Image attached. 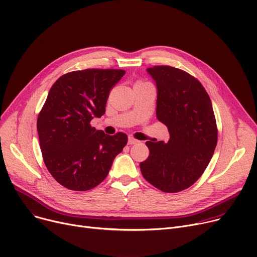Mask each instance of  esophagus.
<instances>
[{"instance_id":"esophagus-1","label":"esophagus","mask_w":257,"mask_h":257,"mask_svg":"<svg viewBox=\"0 0 257 257\" xmlns=\"http://www.w3.org/2000/svg\"><path fill=\"white\" fill-rule=\"evenodd\" d=\"M138 143H140L138 140L129 137V139H128V145H136V144H138Z\"/></svg>"}]
</instances>
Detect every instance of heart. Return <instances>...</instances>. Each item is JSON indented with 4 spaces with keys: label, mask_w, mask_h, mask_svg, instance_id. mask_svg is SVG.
I'll use <instances>...</instances> for the list:
<instances>
[{
    "label": "heart",
    "mask_w": 257,
    "mask_h": 257,
    "mask_svg": "<svg viewBox=\"0 0 257 257\" xmlns=\"http://www.w3.org/2000/svg\"><path fill=\"white\" fill-rule=\"evenodd\" d=\"M137 84H144V82H138Z\"/></svg>",
    "instance_id": "1"
}]
</instances>
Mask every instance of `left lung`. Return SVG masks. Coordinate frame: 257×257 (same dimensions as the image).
Returning <instances> with one entry per match:
<instances>
[{"mask_svg":"<svg viewBox=\"0 0 257 257\" xmlns=\"http://www.w3.org/2000/svg\"><path fill=\"white\" fill-rule=\"evenodd\" d=\"M157 86L156 116L168 127V143L147 142L149 157L141 163L144 178L165 193L193 185L203 174L218 142L208 93L186 72L169 65L147 69Z\"/></svg>","mask_w":257,"mask_h":257,"instance_id":"left-lung-1","label":"left lung"}]
</instances>
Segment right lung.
Wrapping results in <instances>:
<instances>
[{"label":"right lung","mask_w":257,"mask_h":257,"mask_svg":"<svg viewBox=\"0 0 257 257\" xmlns=\"http://www.w3.org/2000/svg\"><path fill=\"white\" fill-rule=\"evenodd\" d=\"M123 70L88 69L61 76L51 87L37 117L40 150L52 176L72 191H88L109 173L123 151L125 133L107 136L90 126L105 113L110 89Z\"/></svg>","instance_id":"right-lung-1"}]
</instances>
